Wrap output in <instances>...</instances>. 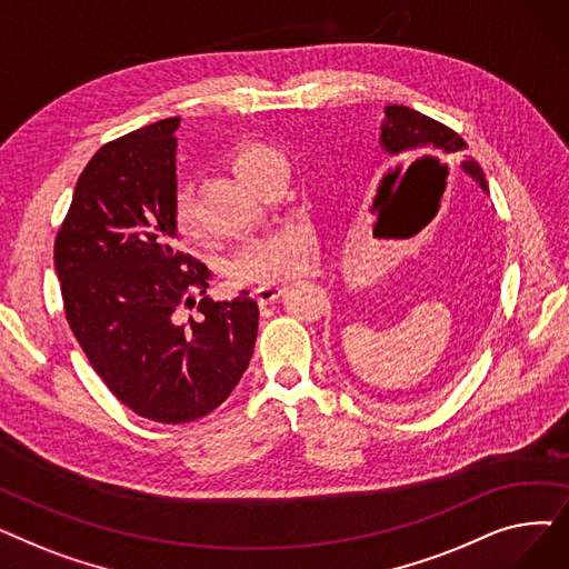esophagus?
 Instances as JSON below:
<instances>
[{"label":"esophagus","instance_id":"34e87169","mask_svg":"<svg viewBox=\"0 0 569 569\" xmlns=\"http://www.w3.org/2000/svg\"><path fill=\"white\" fill-rule=\"evenodd\" d=\"M283 292V286H279V283H267V286H260V288H256L253 290V297H256V302L258 305H272L274 300H279V295Z\"/></svg>","mask_w":569,"mask_h":569}]
</instances>
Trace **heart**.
I'll use <instances>...</instances> for the list:
<instances>
[{"mask_svg": "<svg viewBox=\"0 0 569 569\" xmlns=\"http://www.w3.org/2000/svg\"><path fill=\"white\" fill-rule=\"evenodd\" d=\"M226 166L253 191L267 174L281 168V161L267 147L242 144L226 157ZM170 226L182 242L200 237L193 207L184 193H177L170 204ZM313 251V237L307 226H286L247 237L226 260V274L239 286L283 281L307 267Z\"/></svg>", "mask_w": 569, "mask_h": 569, "instance_id": "heart-1", "label": "heart"}]
</instances>
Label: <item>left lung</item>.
<instances>
[{
  "instance_id": "8db88e82",
  "label": "left lung",
  "mask_w": 569,
  "mask_h": 569,
  "mask_svg": "<svg viewBox=\"0 0 569 569\" xmlns=\"http://www.w3.org/2000/svg\"><path fill=\"white\" fill-rule=\"evenodd\" d=\"M380 144L385 147L387 154L417 157L429 151L430 154L427 157H442V159H457L468 147L466 140L450 127H445L436 122V119L406 106L385 108V122L380 127ZM461 168L482 187V191L489 189L482 168L475 161L466 159L461 161Z\"/></svg>"
}]
</instances>
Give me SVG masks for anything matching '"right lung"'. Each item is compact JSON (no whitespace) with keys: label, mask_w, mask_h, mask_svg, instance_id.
<instances>
[{"label":"right lung","mask_w":569,"mask_h":569,"mask_svg":"<svg viewBox=\"0 0 569 569\" xmlns=\"http://www.w3.org/2000/svg\"><path fill=\"white\" fill-rule=\"evenodd\" d=\"M177 127L168 117L103 144L54 239L64 313L89 365L127 408L161 425L219 408L258 335L249 292L202 297L212 272L174 247Z\"/></svg>","instance_id":"add662e5"}]
</instances>
